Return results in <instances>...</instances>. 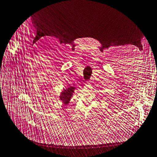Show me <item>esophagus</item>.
I'll return each mask as SVG.
<instances>
[{
	"mask_svg": "<svg viewBox=\"0 0 157 157\" xmlns=\"http://www.w3.org/2000/svg\"><path fill=\"white\" fill-rule=\"evenodd\" d=\"M90 83H91V82H90V81H88V82H86V85H88V84H89Z\"/></svg>",
	"mask_w": 157,
	"mask_h": 157,
	"instance_id": "obj_1",
	"label": "esophagus"
}]
</instances>
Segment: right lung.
Returning a JSON list of instances; mask_svg holds the SVG:
<instances>
[{
	"label": "right lung",
	"instance_id": "1",
	"mask_svg": "<svg viewBox=\"0 0 157 157\" xmlns=\"http://www.w3.org/2000/svg\"><path fill=\"white\" fill-rule=\"evenodd\" d=\"M75 89L76 87L75 86H70L66 89H63L60 93L59 100H60V101L64 105V106H67L69 104Z\"/></svg>",
	"mask_w": 157,
	"mask_h": 157
}]
</instances>
